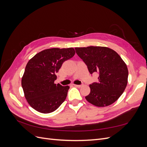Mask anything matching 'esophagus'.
<instances>
[{"instance_id": "esophagus-1", "label": "esophagus", "mask_w": 147, "mask_h": 147, "mask_svg": "<svg viewBox=\"0 0 147 147\" xmlns=\"http://www.w3.org/2000/svg\"><path fill=\"white\" fill-rule=\"evenodd\" d=\"M74 86H75V87H77V88H81L82 85H78V84H74Z\"/></svg>"}]
</instances>
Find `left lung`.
Masks as SVG:
<instances>
[{
  "mask_svg": "<svg viewBox=\"0 0 147 147\" xmlns=\"http://www.w3.org/2000/svg\"><path fill=\"white\" fill-rule=\"evenodd\" d=\"M91 74H99L98 82L90 85L86 100L99 107L109 106L121 96L127 84L128 69L118 53L105 47L75 48Z\"/></svg>",
  "mask_w": 147,
  "mask_h": 147,
  "instance_id": "1",
  "label": "left lung"
}]
</instances>
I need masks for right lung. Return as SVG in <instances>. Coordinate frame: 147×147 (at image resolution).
Segmentation results:
<instances>
[{"label": "right lung", "mask_w": 147, "mask_h": 147, "mask_svg": "<svg viewBox=\"0 0 147 147\" xmlns=\"http://www.w3.org/2000/svg\"><path fill=\"white\" fill-rule=\"evenodd\" d=\"M75 54L73 48H53L38 53L28 61L21 85L31 107L38 112L49 113L63 103L70 87L55 84L56 73L64 62Z\"/></svg>", "instance_id": "1"}]
</instances>
